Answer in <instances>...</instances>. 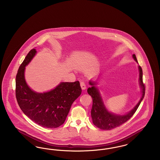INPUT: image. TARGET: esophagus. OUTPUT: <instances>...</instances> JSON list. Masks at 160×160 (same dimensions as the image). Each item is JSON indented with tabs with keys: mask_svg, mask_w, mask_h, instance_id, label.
<instances>
[{
	"mask_svg": "<svg viewBox=\"0 0 160 160\" xmlns=\"http://www.w3.org/2000/svg\"><path fill=\"white\" fill-rule=\"evenodd\" d=\"M80 86H81L82 90H85V89H86V84L84 83L83 82H80Z\"/></svg>",
	"mask_w": 160,
	"mask_h": 160,
	"instance_id": "obj_1",
	"label": "esophagus"
}]
</instances>
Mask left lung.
Instances as JSON below:
<instances>
[{"label": "left lung", "instance_id": "1", "mask_svg": "<svg viewBox=\"0 0 160 160\" xmlns=\"http://www.w3.org/2000/svg\"><path fill=\"white\" fill-rule=\"evenodd\" d=\"M133 59L138 63L136 55H132ZM139 70V84L142 89V97L137 105L128 113L123 115L114 114L109 112L105 106L101 97L98 88L95 86L97 83L94 82H89L91 88L88 89V93L91 96L93 104L91 110V116L93 124L99 129L110 130L121 125L127 122L136 112L138 107L145 97V86L143 83V71L140 66H138Z\"/></svg>", "mask_w": 160, "mask_h": 160}]
</instances>
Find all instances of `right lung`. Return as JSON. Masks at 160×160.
I'll list each match as a JSON object with an SVG mask.
<instances>
[{"label":"right lung","instance_id":"obj_1","mask_svg":"<svg viewBox=\"0 0 160 160\" xmlns=\"http://www.w3.org/2000/svg\"><path fill=\"white\" fill-rule=\"evenodd\" d=\"M37 53L33 48L20 66L15 78V96L23 113L39 125L48 128L62 125L72 104L81 95L78 81L61 82L50 91L38 93L28 86L24 78L25 67Z\"/></svg>","mask_w":160,"mask_h":160}]
</instances>
